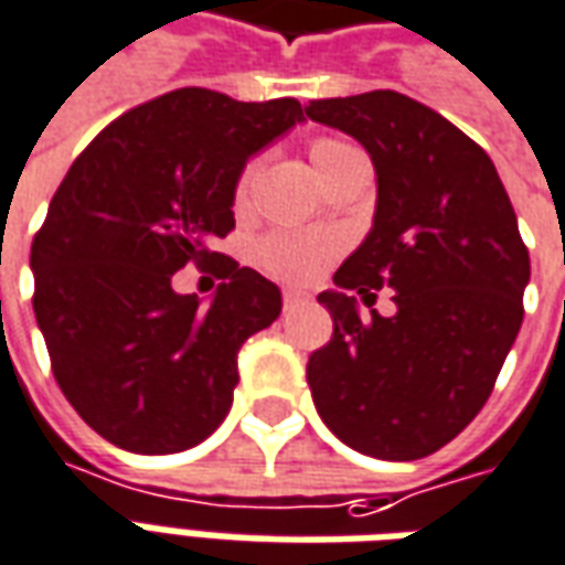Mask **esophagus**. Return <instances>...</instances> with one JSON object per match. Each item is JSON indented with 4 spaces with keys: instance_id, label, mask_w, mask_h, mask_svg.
Wrapping results in <instances>:
<instances>
[{
    "instance_id": "esophagus-1",
    "label": "esophagus",
    "mask_w": 565,
    "mask_h": 565,
    "mask_svg": "<svg viewBox=\"0 0 565 565\" xmlns=\"http://www.w3.org/2000/svg\"><path fill=\"white\" fill-rule=\"evenodd\" d=\"M281 302H284V311H294L299 309V306H306V302H309V296L299 294V290H284Z\"/></svg>"
}]
</instances>
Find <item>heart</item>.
<instances>
[{"label":"heart","instance_id":"1","mask_svg":"<svg viewBox=\"0 0 565 565\" xmlns=\"http://www.w3.org/2000/svg\"><path fill=\"white\" fill-rule=\"evenodd\" d=\"M354 156H361V152L351 143H345V140H337V137H318L309 146V159L318 177L333 171L337 164H342L345 159H354ZM254 177L256 161H250L242 171V177H238V186H235V201L238 204H244L247 195H250ZM333 254H337V244L330 242V238H323V235H271V238L259 244V254L256 256H259L263 269L271 271L275 278L302 284L318 278Z\"/></svg>","mask_w":565,"mask_h":565}]
</instances>
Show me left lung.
Instances as JSON below:
<instances>
[{"label":"left lung","mask_w":565,"mask_h":565,"mask_svg":"<svg viewBox=\"0 0 565 565\" xmlns=\"http://www.w3.org/2000/svg\"><path fill=\"white\" fill-rule=\"evenodd\" d=\"M306 116L364 146L379 186L370 235L318 296L333 339L309 358L311 397L364 456H431L483 409L520 333L530 250L514 207L487 152L406 94L311 100ZM382 286L392 319L369 308Z\"/></svg>","instance_id":"left-lung-1"}]
</instances>
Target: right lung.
Listing matches in <instances>:
<instances>
[{
    "mask_svg": "<svg viewBox=\"0 0 565 565\" xmlns=\"http://www.w3.org/2000/svg\"><path fill=\"white\" fill-rule=\"evenodd\" d=\"M296 121L294 97L177 88L106 125L63 177L30 250L33 311L61 392L109 444L183 452L226 419L238 349L281 290L214 242L235 228L247 159ZM189 262L224 278L211 307L170 287Z\"/></svg>",
    "mask_w": 565,
    "mask_h": 565,
    "instance_id": "1",
    "label": "right lung"
}]
</instances>
